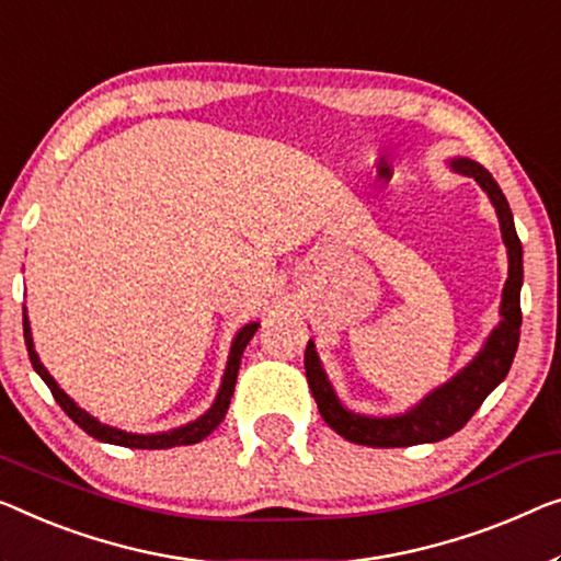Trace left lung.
<instances>
[{"mask_svg": "<svg viewBox=\"0 0 561 561\" xmlns=\"http://www.w3.org/2000/svg\"><path fill=\"white\" fill-rule=\"evenodd\" d=\"M450 169L471 175L479 186L486 191L491 204L496 208L501 224V239L506 244L508 254V279L504 284V295H501V322L496 330L489 334L483 342L481 353L468 363L456 378L443 382L440 388L428 392L421 403L411 408L408 413L373 417L347 411L334 396L328 375L322 370L320 357H317L314 342H307L305 350V370L307 382L312 390L314 403L320 408V415L334 433L357 446L370 448H403L417 446V443H436L471 421V415L479 411L483 400L494 390L501 380L508 375V367L514 363L516 347H519L522 334V282H524V264H522V241L516 237L514 216L508 208L506 196L501 194L499 183L494 181L481 163L468 161V158H454Z\"/></svg>", "mask_w": 561, "mask_h": 561, "instance_id": "8db88e82", "label": "left lung"}]
</instances>
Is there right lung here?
Listing matches in <instances>:
<instances>
[{"mask_svg": "<svg viewBox=\"0 0 561 561\" xmlns=\"http://www.w3.org/2000/svg\"><path fill=\"white\" fill-rule=\"evenodd\" d=\"M22 328H24V342H27V353H30V363L35 367L37 375L42 380L47 382L49 392H53L57 405L62 408V411L72 417L75 423L80 425L82 431L88 433V436H93L103 443H113V446H125V448H173V446H191V443H198L204 440L208 433L216 431V425L224 421V415L229 411V403H231V396H233V386H237V375H239V365H241V355H244V350L249 345V340L254 337V332L259 328V322H249L244 324L237 332V337L231 342V353H229V363H227V370H224V380H221V388L216 392V400L214 405L208 408V411L196 417L194 423H186L181 425V428H173V431H165V433H128V431H121V428H113V425H105L100 423L98 417H93L90 413L82 411V408L75 403V400L67 396V392L57 386L53 375L45 370V365L39 363V357L35 353V342H32V330H30V320H27V309H24L22 314Z\"/></svg>", "mask_w": 561, "mask_h": 561, "instance_id": "1", "label": "right lung"}]
</instances>
